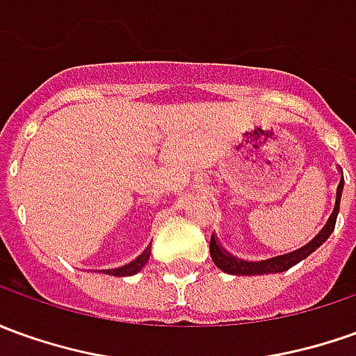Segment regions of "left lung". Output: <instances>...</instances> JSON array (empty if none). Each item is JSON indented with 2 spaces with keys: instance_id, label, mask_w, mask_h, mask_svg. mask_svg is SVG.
Returning a JSON list of instances; mask_svg holds the SVG:
<instances>
[{
  "instance_id": "8db88e82",
  "label": "left lung",
  "mask_w": 356,
  "mask_h": 356,
  "mask_svg": "<svg viewBox=\"0 0 356 356\" xmlns=\"http://www.w3.org/2000/svg\"><path fill=\"white\" fill-rule=\"evenodd\" d=\"M343 176L341 182L337 186V195H335V207H333V213L330 215V219L325 222V227L320 230V234L314 240H310L306 244L305 248L295 250L291 254H285V256H277L271 257V259H266V261H242V259H236V257L229 256L227 252H222L217 244L215 236H211L209 242V252L213 264L222 269L225 273L229 275H266V273H281V271H286L293 266H296L298 261H302L305 257H308L312 254L314 250H318L322 246L325 240L330 238V234L335 229V220H337V213H339V202H341V192H343Z\"/></svg>"
}]
</instances>
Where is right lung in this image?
<instances>
[{"label":"right lung","mask_w":356,"mask_h":356,"mask_svg":"<svg viewBox=\"0 0 356 356\" xmlns=\"http://www.w3.org/2000/svg\"><path fill=\"white\" fill-rule=\"evenodd\" d=\"M149 256H151V246L141 254L139 257H136L131 264H127V266L124 267H118V269H108V273L110 275H114V277H127V275H136L137 271L141 269V267L145 266L147 264V259H149Z\"/></svg>","instance_id":"right-lung-1"}]
</instances>
